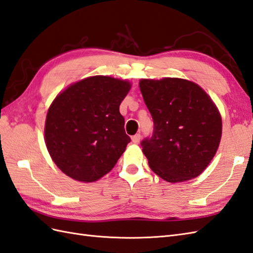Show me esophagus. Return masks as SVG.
<instances>
[{
	"instance_id": "34e87169",
	"label": "esophagus",
	"mask_w": 253,
	"mask_h": 253,
	"mask_svg": "<svg viewBox=\"0 0 253 253\" xmlns=\"http://www.w3.org/2000/svg\"><path fill=\"white\" fill-rule=\"evenodd\" d=\"M131 139H132V142H133V143L138 144V143L140 142V140H141V134H140V133L134 134V136H132Z\"/></svg>"
}]
</instances>
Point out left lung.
<instances>
[{
    "label": "left lung",
    "instance_id": "obj_1",
    "mask_svg": "<svg viewBox=\"0 0 253 253\" xmlns=\"http://www.w3.org/2000/svg\"><path fill=\"white\" fill-rule=\"evenodd\" d=\"M140 90L153 119V132L141 141L153 171L167 182L201 174L219 148L222 121L201 87L182 79L141 80Z\"/></svg>",
    "mask_w": 253,
    "mask_h": 253
}]
</instances>
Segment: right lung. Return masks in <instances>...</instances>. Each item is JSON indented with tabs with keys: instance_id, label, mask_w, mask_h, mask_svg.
Wrapping results in <instances>:
<instances>
[{
	"instance_id": "right-lung-1",
	"label": "right lung",
	"mask_w": 253,
	"mask_h": 253,
	"mask_svg": "<svg viewBox=\"0 0 253 253\" xmlns=\"http://www.w3.org/2000/svg\"><path fill=\"white\" fill-rule=\"evenodd\" d=\"M130 84L109 76H92L68 87L47 112L45 142L62 172L92 182L113 169L130 137L120 105Z\"/></svg>"
}]
</instances>
